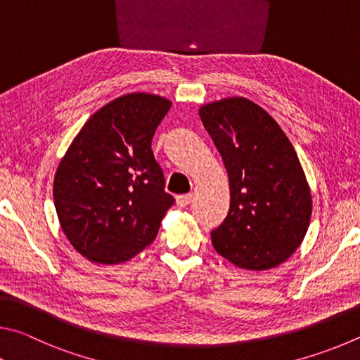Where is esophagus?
<instances>
[{
	"label": "esophagus",
	"instance_id": "1",
	"mask_svg": "<svg viewBox=\"0 0 360 360\" xmlns=\"http://www.w3.org/2000/svg\"><path fill=\"white\" fill-rule=\"evenodd\" d=\"M175 200H176V205H179L180 209H185V207L191 204L193 194H180V196L175 198Z\"/></svg>",
	"mask_w": 360,
	"mask_h": 360
}]
</instances>
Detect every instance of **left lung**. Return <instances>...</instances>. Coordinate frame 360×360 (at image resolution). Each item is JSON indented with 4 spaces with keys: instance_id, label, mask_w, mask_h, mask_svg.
I'll use <instances>...</instances> for the list:
<instances>
[{
    "instance_id": "left-lung-1",
    "label": "left lung",
    "mask_w": 360,
    "mask_h": 360,
    "mask_svg": "<svg viewBox=\"0 0 360 360\" xmlns=\"http://www.w3.org/2000/svg\"><path fill=\"white\" fill-rule=\"evenodd\" d=\"M199 115L229 175L231 207L212 231L223 257L247 270L280 266L304 240L311 194L278 123L245 98L205 104Z\"/></svg>"
}]
</instances>
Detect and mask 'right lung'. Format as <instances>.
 Here are the masks:
<instances>
[{
  "label": "right lung",
  "instance_id": "add662e5",
  "mask_svg": "<svg viewBox=\"0 0 360 360\" xmlns=\"http://www.w3.org/2000/svg\"><path fill=\"white\" fill-rule=\"evenodd\" d=\"M156 94L131 93L93 113L53 180L61 229L86 259L120 264L155 240L174 205L151 139L170 109Z\"/></svg>",
  "mask_w": 360,
  "mask_h": 360
}]
</instances>
